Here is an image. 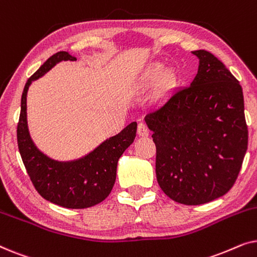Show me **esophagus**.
I'll list each match as a JSON object with an SVG mask.
<instances>
[{"label":"esophagus","instance_id":"34e87169","mask_svg":"<svg viewBox=\"0 0 257 257\" xmlns=\"http://www.w3.org/2000/svg\"><path fill=\"white\" fill-rule=\"evenodd\" d=\"M138 135L140 137H147L149 136V128H147V125L145 122H139L138 124Z\"/></svg>","mask_w":257,"mask_h":257}]
</instances>
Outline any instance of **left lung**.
Wrapping results in <instances>:
<instances>
[{
	"label": "left lung",
	"instance_id": "obj_1",
	"mask_svg": "<svg viewBox=\"0 0 257 257\" xmlns=\"http://www.w3.org/2000/svg\"><path fill=\"white\" fill-rule=\"evenodd\" d=\"M199 70L147 113L156 144L160 188L182 205L195 206L226 194L236 181L248 147L243 92L222 62L193 51Z\"/></svg>",
	"mask_w": 257,
	"mask_h": 257
}]
</instances>
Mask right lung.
<instances>
[{"instance_id":"1","label":"right lung","mask_w":257,"mask_h":257,"mask_svg":"<svg viewBox=\"0 0 257 257\" xmlns=\"http://www.w3.org/2000/svg\"><path fill=\"white\" fill-rule=\"evenodd\" d=\"M75 59L76 57L68 51L56 52L28 79L21 99L17 144L27 173L42 198L65 208L82 209L101 202L111 193L118 160L136 138L137 122H131L119 135L106 140L89 156L72 163L51 160L36 149L27 125V92L29 85L56 63Z\"/></svg>"}]
</instances>
